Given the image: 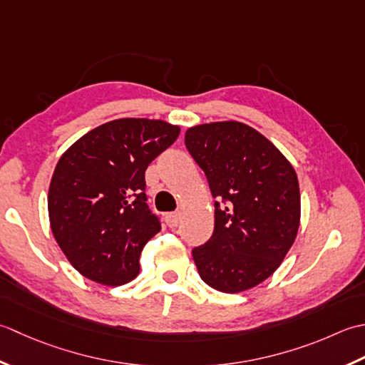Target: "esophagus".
<instances>
[{"instance_id": "1", "label": "esophagus", "mask_w": 365, "mask_h": 365, "mask_svg": "<svg viewBox=\"0 0 365 365\" xmlns=\"http://www.w3.org/2000/svg\"><path fill=\"white\" fill-rule=\"evenodd\" d=\"M165 222L170 228H175L180 225L181 222V212H168L165 214Z\"/></svg>"}]
</instances>
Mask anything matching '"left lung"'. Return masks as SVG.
Listing matches in <instances>:
<instances>
[{"label":"left lung","mask_w":365,"mask_h":365,"mask_svg":"<svg viewBox=\"0 0 365 365\" xmlns=\"http://www.w3.org/2000/svg\"><path fill=\"white\" fill-rule=\"evenodd\" d=\"M184 141L217 198L212 236L192 250L200 277L222 293L262 284L299 228L294 168L269 140L237 121L195 125Z\"/></svg>","instance_id":"left-lung-1"}]
</instances>
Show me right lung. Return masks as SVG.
Here are the masks:
<instances>
[{
    "label": "right lung",
    "instance_id": "right-lung-1",
    "mask_svg": "<svg viewBox=\"0 0 365 365\" xmlns=\"http://www.w3.org/2000/svg\"><path fill=\"white\" fill-rule=\"evenodd\" d=\"M178 135L180 128L165 121L123 118L89 130L58 160L50 227L81 276L111 287L138 276L141 250L160 232L145 172Z\"/></svg>",
    "mask_w": 365,
    "mask_h": 365
}]
</instances>
